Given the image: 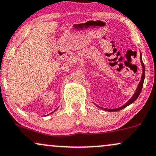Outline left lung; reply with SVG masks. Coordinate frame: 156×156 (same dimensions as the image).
<instances>
[{"label":"left lung","mask_w":156,"mask_h":156,"mask_svg":"<svg viewBox=\"0 0 156 156\" xmlns=\"http://www.w3.org/2000/svg\"><path fill=\"white\" fill-rule=\"evenodd\" d=\"M141 54H140V60H141V63H142V77H141V80H140V83H139V85L137 86V89H136V91H135L134 94L133 95L132 98H131L126 103L125 105H123V106L120 107L119 108H116V109H107V108H101L103 110H106V111H109V112H114V111H119V110H121L122 109H123L126 107H127L129 105H131L132 103H133L134 102L135 100H136V99H137V97H139V95L140 94V92H141L142 91V86H143V83H144V73H145V71H144V63L143 62H142V57H141Z\"/></svg>","instance_id":"obj_1"}]
</instances>
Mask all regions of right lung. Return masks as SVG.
I'll return each mask as SVG.
<instances>
[{"label": "right lung", "instance_id": "obj_1", "mask_svg": "<svg viewBox=\"0 0 156 156\" xmlns=\"http://www.w3.org/2000/svg\"><path fill=\"white\" fill-rule=\"evenodd\" d=\"M51 113H52V112H51Z\"/></svg>", "mask_w": 156, "mask_h": 156}]
</instances>
